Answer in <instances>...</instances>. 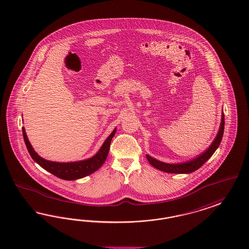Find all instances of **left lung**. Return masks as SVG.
<instances>
[{
    "label": "left lung",
    "mask_w": 249,
    "mask_h": 249,
    "mask_svg": "<svg viewBox=\"0 0 249 249\" xmlns=\"http://www.w3.org/2000/svg\"><path fill=\"white\" fill-rule=\"evenodd\" d=\"M224 131V114L223 111L221 112V121L220 124V128L218 131V134L216 138H214L213 142L211 146L208 147L204 152L199 154L198 156L190 160L180 162V163H166L163 161L158 160L155 158L146 155L148 162L155 167L158 170L169 173V174H190L199 169L201 166L213 155V153L216 151V149L219 147L221 144L222 136Z\"/></svg>",
    "instance_id": "8db88e82"
}]
</instances>
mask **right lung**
Wrapping results in <instances>:
<instances>
[{
    "label": "right lung",
    "instance_id": "right-lung-1",
    "mask_svg": "<svg viewBox=\"0 0 249 249\" xmlns=\"http://www.w3.org/2000/svg\"><path fill=\"white\" fill-rule=\"evenodd\" d=\"M22 130H23L24 140L31 158L37 162L38 165L42 167L49 173L67 181L83 178L88 175H91L97 170H99L104 163V161L106 160V158L109 154L111 139L114 137L116 132V128H114V130L111 132V135L106 138V140L102 144L99 151L91 158L83 160L72 161V162H57V161L48 160L39 156L31 146L25 127H23Z\"/></svg>",
    "mask_w": 249,
    "mask_h": 249
}]
</instances>
